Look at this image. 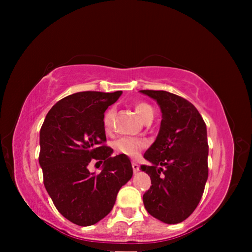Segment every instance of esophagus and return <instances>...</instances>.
<instances>
[{"instance_id": "obj_1", "label": "esophagus", "mask_w": 252, "mask_h": 252, "mask_svg": "<svg viewBox=\"0 0 252 252\" xmlns=\"http://www.w3.org/2000/svg\"><path fill=\"white\" fill-rule=\"evenodd\" d=\"M139 168H140L139 164L136 163V162H134V161L132 162V169H133L134 172H138L139 171Z\"/></svg>"}]
</instances>
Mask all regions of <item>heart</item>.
I'll use <instances>...</instances> for the list:
<instances>
[{
  "label": "heart",
  "mask_w": 252,
  "mask_h": 252,
  "mask_svg": "<svg viewBox=\"0 0 252 252\" xmlns=\"http://www.w3.org/2000/svg\"><path fill=\"white\" fill-rule=\"evenodd\" d=\"M133 108L136 114L144 122L148 123L152 120L155 110L147 101H136L133 104ZM114 117H116V109L114 108H111L105 112L103 117V126L106 132H111L113 130ZM144 147H146V142L143 140L131 138V136H122V138L118 139L114 142V149H116L117 152L131 158L138 157Z\"/></svg>",
  "instance_id": "heart-1"
}]
</instances>
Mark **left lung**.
<instances>
[{
	"label": "left lung",
	"instance_id": "obj_1",
	"mask_svg": "<svg viewBox=\"0 0 252 252\" xmlns=\"http://www.w3.org/2000/svg\"><path fill=\"white\" fill-rule=\"evenodd\" d=\"M160 105L162 120L155 143L144 153L150 165L141 170L151 179L143 203L165 223L186 220L201 200L208 179L207 126L197 108L167 91L141 90Z\"/></svg>",
	"mask_w": 252,
	"mask_h": 252
}]
</instances>
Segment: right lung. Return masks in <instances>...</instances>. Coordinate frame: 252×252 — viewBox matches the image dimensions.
Returning <instances> with one entry per match:
<instances>
[{
  "label": "right lung",
  "instance_id": "1",
  "mask_svg": "<svg viewBox=\"0 0 252 252\" xmlns=\"http://www.w3.org/2000/svg\"><path fill=\"white\" fill-rule=\"evenodd\" d=\"M121 93L67 95L52 106L41 126L39 162L45 189L59 212L82 227L109 215L133 173L129 158L111 157L113 150L105 146L104 112ZM92 159L104 163L100 174L87 170Z\"/></svg>",
  "mask_w": 252,
  "mask_h": 252
}]
</instances>
